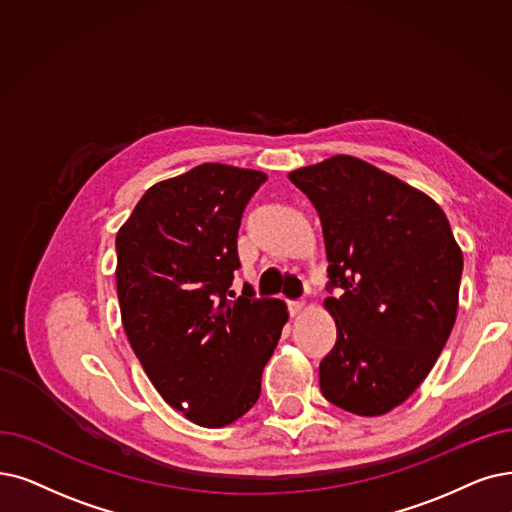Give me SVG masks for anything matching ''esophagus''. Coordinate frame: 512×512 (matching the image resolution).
<instances>
[{
	"instance_id": "obj_1",
	"label": "esophagus",
	"mask_w": 512,
	"mask_h": 512,
	"mask_svg": "<svg viewBox=\"0 0 512 512\" xmlns=\"http://www.w3.org/2000/svg\"><path fill=\"white\" fill-rule=\"evenodd\" d=\"M302 309H304V302L302 300H288V311H290L292 317L300 315Z\"/></svg>"
}]
</instances>
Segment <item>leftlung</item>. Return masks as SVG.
<instances>
[{
	"instance_id": "obj_1",
	"label": "left lung",
	"mask_w": 512,
	"mask_h": 512,
	"mask_svg": "<svg viewBox=\"0 0 512 512\" xmlns=\"http://www.w3.org/2000/svg\"><path fill=\"white\" fill-rule=\"evenodd\" d=\"M311 199L325 239V306L334 349L319 363L323 397L380 416L410 397L452 334L462 252L437 203L370 163L336 155L288 176Z\"/></svg>"
}]
</instances>
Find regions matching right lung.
<instances>
[{
	"label": "right lung",
	"mask_w": 512,
	"mask_h": 512,
	"mask_svg": "<svg viewBox=\"0 0 512 512\" xmlns=\"http://www.w3.org/2000/svg\"><path fill=\"white\" fill-rule=\"evenodd\" d=\"M262 172L201 163L153 185L119 229L117 298L126 336L159 395L199 426L241 418L288 321L277 298L243 288L237 231Z\"/></svg>",
	"instance_id": "add662e5"
}]
</instances>
